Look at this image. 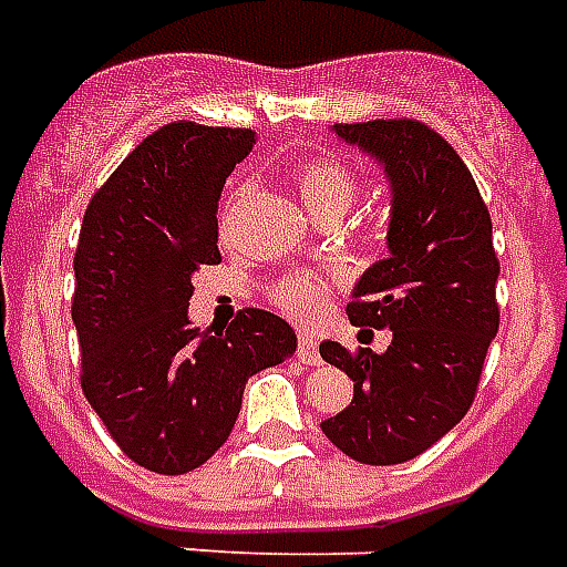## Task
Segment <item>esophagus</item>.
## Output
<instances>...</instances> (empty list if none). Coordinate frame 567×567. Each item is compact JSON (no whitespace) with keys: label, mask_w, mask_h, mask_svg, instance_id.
Wrapping results in <instances>:
<instances>
[{"label":"esophagus","mask_w":567,"mask_h":567,"mask_svg":"<svg viewBox=\"0 0 567 567\" xmlns=\"http://www.w3.org/2000/svg\"><path fill=\"white\" fill-rule=\"evenodd\" d=\"M297 357H300L306 365H318V362H321L318 341H315L312 332H300V336H297Z\"/></svg>","instance_id":"esophagus-1"}]
</instances>
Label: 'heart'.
<instances>
[{
	"label": "heart",
	"mask_w": 567,
	"mask_h": 567,
	"mask_svg": "<svg viewBox=\"0 0 567 567\" xmlns=\"http://www.w3.org/2000/svg\"><path fill=\"white\" fill-rule=\"evenodd\" d=\"M297 187L306 202V207L312 210L315 219H327V216H341L357 198L360 181L353 175L351 168L332 157H315L306 159L297 168ZM244 184H235L223 207V219H228L231 207L244 198ZM330 282L318 274L300 270V274H288L285 279L274 285L270 300L276 309H282L285 315H291L297 321H309L315 315L321 312L323 300H327Z\"/></svg>",
	"instance_id": "obj_1"
}]
</instances>
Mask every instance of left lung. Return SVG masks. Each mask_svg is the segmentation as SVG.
Instances as JSON below:
<instances>
[{"instance_id": "obj_1", "label": "left lung", "mask_w": 567, "mask_h": 567, "mask_svg": "<svg viewBox=\"0 0 567 567\" xmlns=\"http://www.w3.org/2000/svg\"><path fill=\"white\" fill-rule=\"evenodd\" d=\"M378 159L392 187L389 258L353 288L348 318L392 330L383 353L323 341L321 357L353 380V401L321 431L360 464H404L466 416L499 330L491 214L470 168L413 118L336 124Z\"/></svg>"}]
</instances>
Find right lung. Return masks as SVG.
Listing matches in <instances>:
<instances>
[{
	"label": "right lung",
	"mask_w": 567,
	"mask_h": 567,
	"mask_svg": "<svg viewBox=\"0 0 567 567\" xmlns=\"http://www.w3.org/2000/svg\"><path fill=\"white\" fill-rule=\"evenodd\" d=\"M252 145L244 127L163 124L82 216L71 306L82 392L151 473L205 464L235 427L246 380L297 351L291 327L265 309L237 312L214 336L189 327L193 274L219 261V193Z\"/></svg>",
	"instance_id": "right-lung-1"
}]
</instances>
